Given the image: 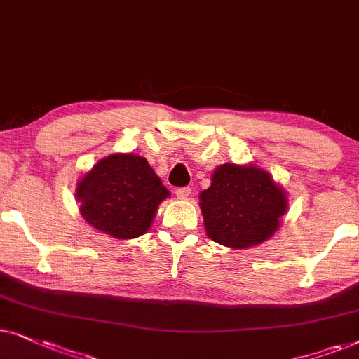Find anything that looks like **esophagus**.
I'll return each mask as SVG.
<instances>
[{
    "label": "esophagus",
    "instance_id": "obj_1",
    "mask_svg": "<svg viewBox=\"0 0 359 359\" xmlns=\"http://www.w3.org/2000/svg\"><path fill=\"white\" fill-rule=\"evenodd\" d=\"M190 194H192V189H190V187H179V189H175V195L179 198H187Z\"/></svg>",
    "mask_w": 359,
    "mask_h": 359
}]
</instances>
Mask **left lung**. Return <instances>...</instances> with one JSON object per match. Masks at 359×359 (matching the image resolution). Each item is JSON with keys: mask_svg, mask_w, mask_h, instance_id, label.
Returning a JSON list of instances; mask_svg holds the SVG:
<instances>
[{"mask_svg": "<svg viewBox=\"0 0 359 359\" xmlns=\"http://www.w3.org/2000/svg\"><path fill=\"white\" fill-rule=\"evenodd\" d=\"M200 200L207 235L235 250L272 236L287 208L284 190L255 165H219Z\"/></svg>", "mask_w": 359, "mask_h": 359, "instance_id": "8db88e82", "label": "left lung"}]
</instances>
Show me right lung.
Returning <instances> with one entry per match:
<instances>
[{
	"instance_id": "obj_1",
	"label": "right lung",
	"mask_w": 359,
	"mask_h": 359,
	"mask_svg": "<svg viewBox=\"0 0 359 359\" xmlns=\"http://www.w3.org/2000/svg\"><path fill=\"white\" fill-rule=\"evenodd\" d=\"M167 195L147 161L135 154L104 157L76 187L82 217L118 240L144 235Z\"/></svg>"
}]
</instances>
